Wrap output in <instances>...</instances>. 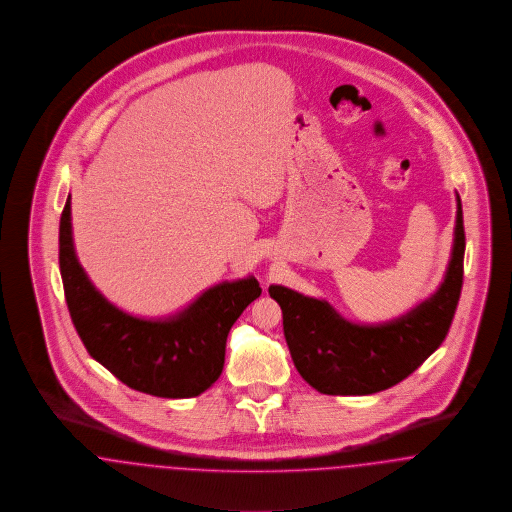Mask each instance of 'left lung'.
<instances>
[{"label":"left lung","mask_w":512,"mask_h":512,"mask_svg":"<svg viewBox=\"0 0 512 512\" xmlns=\"http://www.w3.org/2000/svg\"><path fill=\"white\" fill-rule=\"evenodd\" d=\"M464 221L457 194L451 262L441 287L401 318L360 325L335 308L293 289L271 285L298 374L323 395H372L410 376L439 349L457 312L464 275Z\"/></svg>","instance_id":"8db88e82"}]
</instances>
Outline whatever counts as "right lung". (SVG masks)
Returning a JSON list of instances; mask_svg holds the SVG:
<instances>
[{"label":"right lung","mask_w":512,"mask_h":512,"mask_svg":"<svg viewBox=\"0 0 512 512\" xmlns=\"http://www.w3.org/2000/svg\"><path fill=\"white\" fill-rule=\"evenodd\" d=\"M59 269L73 325L88 354L131 389L189 399L221 376L229 329L262 295L248 275L223 281L165 320L136 318L111 304L81 268L71 233V196L59 221Z\"/></svg>","instance_id":"right-lung-1"}]
</instances>
